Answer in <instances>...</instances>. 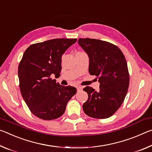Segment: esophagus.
<instances>
[{"instance_id":"34e87169","label":"esophagus","mask_w":152,"mask_h":152,"mask_svg":"<svg viewBox=\"0 0 152 152\" xmlns=\"http://www.w3.org/2000/svg\"><path fill=\"white\" fill-rule=\"evenodd\" d=\"M77 91H81L83 89V88L81 86H77Z\"/></svg>"}]
</instances>
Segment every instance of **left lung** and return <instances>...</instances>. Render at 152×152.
I'll return each instance as SVG.
<instances>
[{"mask_svg":"<svg viewBox=\"0 0 152 152\" xmlns=\"http://www.w3.org/2000/svg\"><path fill=\"white\" fill-rule=\"evenodd\" d=\"M78 43L88 54L89 72L100 83L96 91L86 86L88 99L83 104L84 113L94 118L110 117L123 104L128 91L129 73L123 52L110 42L96 39L79 38Z\"/></svg>","mask_w":152,"mask_h":152,"instance_id":"left-lung-1","label":"left lung"}]
</instances>
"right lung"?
Segmentation results:
<instances>
[{
	"mask_svg": "<svg viewBox=\"0 0 152 152\" xmlns=\"http://www.w3.org/2000/svg\"><path fill=\"white\" fill-rule=\"evenodd\" d=\"M77 39L58 38L33 44L26 49L18 66L19 88L31 113L42 120L58 118L77 92L51 78L60 75L62 55Z\"/></svg>",
	"mask_w": 152,
	"mask_h": 152,
	"instance_id": "right-lung-1",
	"label": "right lung"
}]
</instances>
